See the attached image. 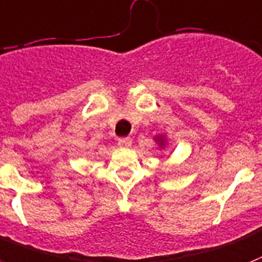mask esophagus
<instances>
[{"label": "esophagus", "instance_id": "obj_1", "mask_svg": "<svg viewBox=\"0 0 262 262\" xmlns=\"http://www.w3.org/2000/svg\"><path fill=\"white\" fill-rule=\"evenodd\" d=\"M118 145H120L121 148H128V146H131V138H128V137L118 138Z\"/></svg>", "mask_w": 262, "mask_h": 262}]
</instances>
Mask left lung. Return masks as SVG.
Segmentation results:
<instances>
[{"instance_id": "8db88e82", "label": "left lung", "mask_w": 262, "mask_h": 262, "mask_svg": "<svg viewBox=\"0 0 262 262\" xmlns=\"http://www.w3.org/2000/svg\"><path fill=\"white\" fill-rule=\"evenodd\" d=\"M156 141H159L160 145H162V146H163V145H165V139L162 138V137H158V138H156Z\"/></svg>"}]
</instances>
